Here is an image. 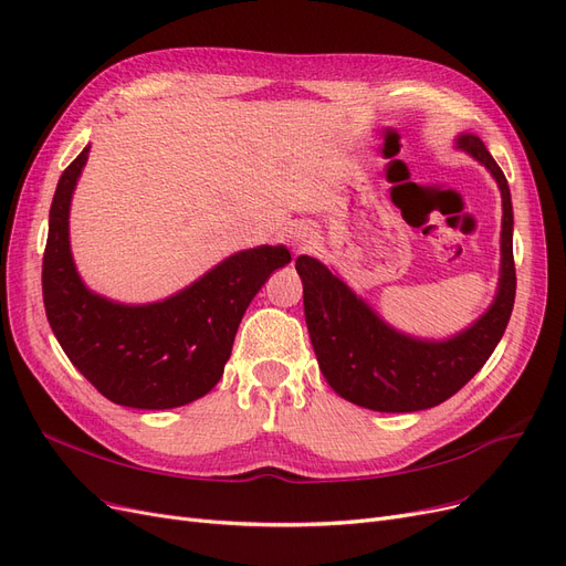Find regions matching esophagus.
Masks as SVG:
<instances>
[{
	"instance_id": "34e87169",
	"label": "esophagus",
	"mask_w": 566,
	"mask_h": 566,
	"mask_svg": "<svg viewBox=\"0 0 566 566\" xmlns=\"http://www.w3.org/2000/svg\"><path fill=\"white\" fill-rule=\"evenodd\" d=\"M286 238H289L291 247L301 251V249H307V244L312 242V230L307 226H303V223H296V226L289 228Z\"/></svg>"
}]
</instances>
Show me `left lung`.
I'll list each match as a JSON object with an SVG mask.
<instances>
[{"mask_svg": "<svg viewBox=\"0 0 566 566\" xmlns=\"http://www.w3.org/2000/svg\"><path fill=\"white\" fill-rule=\"evenodd\" d=\"M457 146L485 165L501 191V275L483 317L448 340H420L385 324L378 312L312 256H298L303 305L319 370L345 401L378 412H415L448 401L485 366L509 326L515 301L513 205L501 167L480 137Z\"/></svg>", "mask_w": 566, "mask_h": 566, "instance_id": "left-lung-1", "label": "left lung"}]
</instances>
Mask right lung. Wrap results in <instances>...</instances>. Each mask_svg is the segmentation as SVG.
Returning <instances> with one entry per match:
<instances>
[{"label":"right lung","instance_id":"add662e5","mask_svg":"<svg viewBox=\"0 0 566 566\" xmlns=\"http://www.w3.org/2000/svg\"><path fill=\"white\" fill-rule=\"evenodd\" d=\"M86 146L62 172L49 214L41 289L49 324L67 359L109 401L142 410L191 403L221 380L244 310L289 249H244L179 294L149 303L107 301L81 282L70 249V205Z\"/></svg>","mask_w":566,"mask_h":566}]
</instances>
